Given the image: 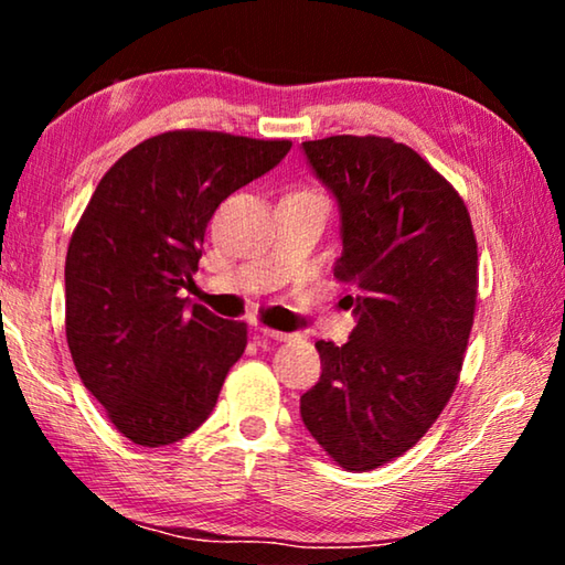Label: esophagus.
<instances>
[{"label": "esophagus", "mask_w": 565, "mask_h": 565, "mask_svg": "<svg viewBox=\"0 0 565 565\" xmlns=\"http://www.w3.org/2000/svg\"><path fill=\"white\" fill-rule=\"evenodd\" d=\"M259 337L262 339H271V341H291L296 333H289V331H276V329H266L262 327L259 329Z\"/></svg>", "instance_id": "34e87169"}]
</instances>
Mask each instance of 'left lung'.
Wrapping results in <instances>:
<instances>
[{
    "mask_svg": "<svg viewBox=\"0 0 565 565\" xmlns=\"http://www.w3.org/2000/svg\"><path fill=\"white\" fill-rule=\"evenodd\" d=\"M341 209L356 327L343 347L319 341L321 379L301 418L347 471H374L414 448L458 384L478 296L471 214L451 181L391 137L303 141Z\"/></svg>",
    "mask_w": 565,
    "mask_h": 565,
    "instance_id": "left-lung-1",
    "label": "left lung"
}]
</instances>
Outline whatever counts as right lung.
I'll return each instance as SVG.
<instances>
[{"instance_id": "right-lung-1", "label": "right lung", "mask_w": 565, "mask_h": 565, "mask_svg": "<svg viewBox=\"0 0 565 565\" xmlns=\"http://www.w3.org/2000/svg\"><path fill=\"white\" fill-rule=\"evenodd\" d=\"M289 139L174 129L129 149L102 177L66 248V343L82 384L131 444L196 431L242 359L244 321L181 296L209 218L266 174Z\"/></svg>"}]
</instances>
